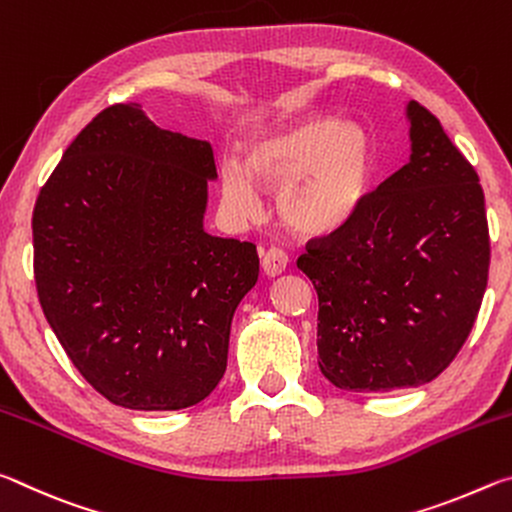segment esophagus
I'll list each match as a JSON object with an SVG mask.
<instances>
[{
  "label": "esophagus",
  "instance_id": "esophagus-1",
  "mask_svg": "<svg viewBox=\"0 0 512 512\" xmlns=\"http://www.w3.org/2000/svg\"><path fill=\"white\" fill-rule=\"evenodd\" d=\"M289 264V257L284 250L280 248H268L266 253L262 255V271L268 275V277H277L284 273V268H287Z\"/></svg>",
  "mask_w": 512,
  "mask_h": 512
}]
</instances>
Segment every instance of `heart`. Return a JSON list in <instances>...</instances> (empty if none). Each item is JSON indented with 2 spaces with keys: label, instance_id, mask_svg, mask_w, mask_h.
Masks as SVG:
<instances>
[{
  "label": "heart",
  "instance_id": "heart-1",
  "mask_svg": "<svg viewBox=\"0 0 512 512\" xmlns=\"http://www.w3.org/2000/svg\"><path fill=\"white\" fill-rule=\"evenodd\" d=\"M375 137L361 121L307 115L255 135L244 164H221V198L239 219L259 212L255 182L277 189V212L291 230L325 237L348 225L366 203L375 173Z\"/></svg>",
  "mask_w": 512,
  "mask_h": 512
}]
</instances>
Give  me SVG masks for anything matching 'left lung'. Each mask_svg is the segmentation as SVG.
<instances>
[{
  "label": "left lung",
  "mask_w": 512,
  "mask_h": 512,
  "mask_svg": "<svg viewBox=\"0 0 512 512\" xmlns=\"http://www.w3.org/2000/svg\"><path fill=\"white\" fill-rule=\"evenodd\" d=\"M406 121L409 162L298 259L318 293V368L343 391L436 379L470 336L488 284L479 176L427 108L409 101Z\"/></svg>",
  "instance_id": "8db88e82"
}]
</instances>
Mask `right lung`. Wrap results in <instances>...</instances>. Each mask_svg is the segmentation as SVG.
<instances>
[{
  "instance_id": "add662e5",
  "label": "right lung",
  "mask_w": 512,
  "mask_h": 512,
  "mask_svg": "<svg viewBox=\"0 0 512 512\" xmlns=\"http://www.w3.org/2000/svg\"><path fill=\"white\" fill-rule=\"evenodd\" d=\"M210 180V142L115 103L40 189L42 311L85 381L124 409H187L228 366L232 316L255 287L259 257L250 241L205 232Z\"/></svg>"
}]
</instances>
